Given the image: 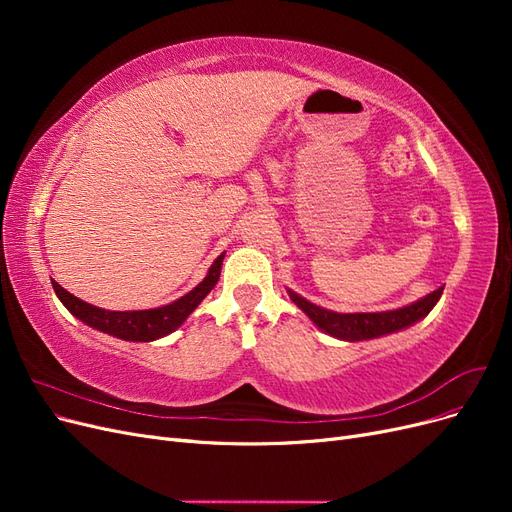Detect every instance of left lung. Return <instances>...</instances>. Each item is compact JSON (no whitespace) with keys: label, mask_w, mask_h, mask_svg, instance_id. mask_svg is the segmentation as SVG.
<instances>
[{"label":"left lung","mask_w":512,"mask_h":512,"mask_svg":"<svg viewBox=\"0 0 512 512\" xmlns=\"http://www.w3.org/2000/svg\"><path fill=\"white\" fill-rule=\"evenodd\" d=\"M442 286L438 290H433L427 294L425 299L416 301L408 307L395 309V312H378V314H337L329 312V309H322L314 303L305 301L299 294L290 292V299L297 303L303 312L312 318L322 331H327L329 335L337 339H346V342H361V339H371V337H380L386 333H393L399 329H406L416 320L425 318L433 305L438 303L442 297Z\"/></svg>","instance_id":"obj_1"}]
</instances>
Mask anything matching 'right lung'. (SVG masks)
Returning a JSON list of instances; mask_svg holds the SVG:
<instances>
[{"mask_svg":"<svg viewBox=\"0 0 512 512\" xmlns=\"http://www.w3.org/2000/svg\"><path fill=\"white\" fill-rule=\"evenodd\" d=\"M222 258L224 256H218L205 280L185 294V297L158 309H145V312H106V309L76 299L74 294L61 288L57 282H53V288L59 301L68 307V312L87 322L89 327L104 331L108 335H115L119 339H128V342H151V339L164 337L179 329V324L188 318L198 307V303L213 290V286L220 280Z\"/></svg>","mask_w":512,"mask_h":512,"instance_id":"right-lung-1","label":"right lung"}]
</instances>
